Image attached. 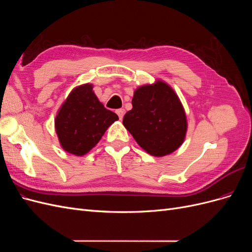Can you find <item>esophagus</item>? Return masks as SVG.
<instances>
[{
  "instance_id": "obj_1",
  "label": "esophagus",
  "mask_w": 252,
  "mask_h": 252,
  "mask_svg": "<svg viewBox=\"0 0 252 252\" xmlns=\"http://www.w3.org/2000/svg\"><path fill=\"white\" fill-rule=\"evenodd\" d=\"M117 114L119 116V118H120V120H122L123 119V117H124V114H125V110L124 109H118L117 111Z\"/></svg>"
}]
</instances>
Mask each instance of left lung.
Listing matches in <instances>:
<instances>
[{
  "instance_id": "obj_1",
  "label": "left lung",
  "mask_w": 252,
  "mask_h": 252,
  "mask_svg": "<svg viewBox=\"0 0 252 252\" xmlns=\"http://www.w3.org/2000/svg\"><path fill=\"white\" fill-rule=\"evenodd\" d=\"M123 125L147 154L165 157L185 140L187 118L175 91L162 80L136 88Z\"/></svg>"
}]
</instances>
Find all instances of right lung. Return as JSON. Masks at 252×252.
I'll use <instances>...</instances> for the list:
<instances>
[{"instance_id":"right-lung-1","label":"right lung","mask_w":252,"mask_h":252,"mask_svg":"<svg viewBox=\"0 0 252 252\" xmlns=\"http://www.w3.org/2000/svg\"><path fill=\"white\" fill-rule=\"evenodd\" d=\"M119 120L98 101L93 84H83L71 90L61 105L55 127L61 147L68 154L82 157L100 142L108 127Z\"/></svg>"}]
</instances>
